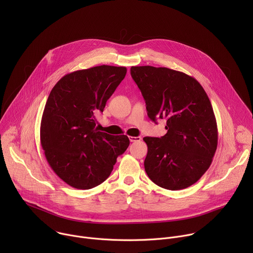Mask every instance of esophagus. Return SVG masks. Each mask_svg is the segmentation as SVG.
I'll list each match as a JSON object with an SVG mask.
<instances>
[{"label":"esophagus","instance_id":"obj_1","mask_svg":"<svg viewBox=\"0 0 253 253\" xmlns=\"http://www.w3.org/2000/svg\"><path fill=\"white\" fill-rule=\"evenodd\" d=\"M141 139H142L141 137H133V136H130V137H129L130 142H138V141H140Z\"/></svg>","mask_w":253,"mask_h":253}]
</instances>
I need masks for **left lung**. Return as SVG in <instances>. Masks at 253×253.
<instances>
[{
  "label": "left lung",
  "mask_w": 253,
  "mask_h": 253,
  "mask_svg": "<svg viewBox=\"0 0 253 253\" xmlns=\"http://www.w3.org/2000/svg\"><path fill=\"white\" fill-rule=\"evenodd\" d=\"M130 71L148 117L166 120L164 136L143 138L148 147L144 161L148 177L168 190L191 186L207 171L217 148V124L206 92L183 72L152 66Z\"/></svg>",
  "instance_id": "1"
}]
</instances>
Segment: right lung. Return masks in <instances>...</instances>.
Instances as JSON below:
<instances>
[{
  "label": "right lung",
  "instance_id": "1",
  "mask_svg": "<svg viewBox=\"0 0 253 253\" xmlns=\"http://www.w3.org/2000/svg\"><path fill=\"white\" fill-rule=\"evenodd\" d=\"M126 73V67L108 65L78 70L62 77L48 97L41 145L53 171L72 187L91 189L104 182L129 146L126 135L107 134L96 126V115Z\"/></svg>",
  "mask_w": 253,
  "mask_h": 253
}]
</instances>
